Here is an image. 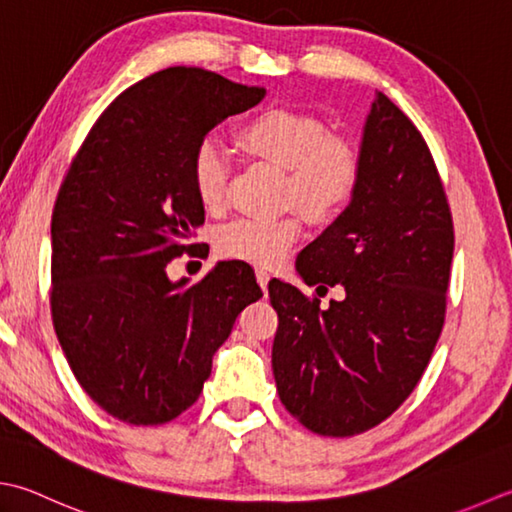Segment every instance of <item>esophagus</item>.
<instances>
[{
	"label": "esophagus",
	"instance_id": "obj_1",
	"mask_svg": "<svg viewBox=\"0 0 512 512\" xmlns=\"http://www.w3.org/2000/svg\"><path fill=\"white\" fill-rule=\"evenodd\" d=\"M255 277H257V284L264 288V293H266V288H268V282H270V273L266 268H257L255 270Z\"/></svg>",
	"mask_w": 512,
	"mask_h": 512
}]
</instances>
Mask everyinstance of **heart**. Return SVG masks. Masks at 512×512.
Instances as JSON below:
<instances>
[{
    "label": "heart",
    "mask_w": 512,
    "mask_h": 512,
    "mask_svg": "<svg viewBox=\"0 0 512 512\" xmlns=\"http://www.w3.org/2000/svg\"><path fill=\"white\" fill-rule=\"evenodd\" d=\"M244 153L284 170L282 202L295 204L315 222L337 217L353 199L359 182V155L346 137L328 133L322 119L297 110H268L237 133ZM230 164L213 139L197 146L193 186L206 210L226 199ZM302 235V217L286 213L273 219L239 217L217 230V250L226 257L275 266Z\"/></svg>",
    "instance_id": "b5f03b06"
}]
</instances>
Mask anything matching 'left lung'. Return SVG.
Segmentation results:
<instances>
[{
    "label": "left lung",
    "mask_w": 512,
    "mask_h": 512,
    "mask_svg": "<svg viewBox=\"0 0 512 512\" xmlns=\"http://www.w3.org/2000/svg\"><path fill=\"white\" fill-rule=\"evenodd\" d=\"M455 233L433 155L415 124L377 93L346 210L297 259L308 286L342 284L322 308L273 279L279 326L273 375L286 410L308 430L353 437L413 393L446 315Z\"/></svg>",
    "instance_id": "left-lung-1"
}]
</instances>
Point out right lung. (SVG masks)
<instances>
[{
    "label": "right lung",
    "mask_w": 512,
    "mask_h": 512,
    "mask_svg": "<svg viewBox=\"0 0 512 512\" xmlns=\"http://www.w3.org/2000/svg\"><path fill=\"white\" fill-rule=\"evenodd\" d=\"M264 95L204 68L159 70L99 115L59 188L55 333L88 397L122 422L166 424L193 406L237 315L262 297L244 262H219L193 286L166 266L199 246L197 146Z\"/></svg>",
    "instance_id": "add662e5"
}]
</instances>
